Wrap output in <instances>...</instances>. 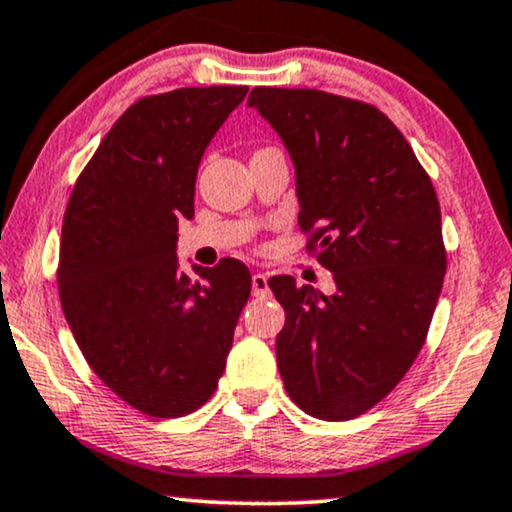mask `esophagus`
I'll list each match as a JSON object with an SVG mask.
<instances>
[{
    "instance_id": "34e87169",
    "label": "esophagus",
    "mask_w": 512,
    "mask_h": 512,
    "mask_svg": "<svg viewBox=\"0 0 512 512\" xmlns=\"http://www.w3.org/2000/svg\"><path fill=\"white\" fill-rule=\"evenodd\" d=\"M252 295H255V297H267L269 295L267 274H252Z\"/></svg>"
}]
</instances>
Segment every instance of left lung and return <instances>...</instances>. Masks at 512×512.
<instances>
[{
	"mask_svg": "<svg viewBox=\"0 0 512 512\" xmlns=\"http://www.w3.org/2000/svg\"><path fill=\"white\" fill-rule=\"evenodd\" d=\"M248 106L295 165L307 250L335 293L269 278L286 309L276 361L288 397L349 420L390 394L416 361L446 274L442 212L416 153L371 103L319 89L255 87Z\"/></svg>",
	"mask_w": 512,
	"mask_h": 512,
	"instance_id": "1",
	"label": "left lung"
}]
</instances>
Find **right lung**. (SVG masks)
<instances>
[{"instance_id":"obj_1","label":"right lung","mask_w":512,"mask_h":512,"mask_svg":"<svg viewBox=\"0 0 512 512\" xmlns=\"http://www.w3.org/2000/svg\"><path fill=\"white\" fill-rule=\"evenodd\" d=\"M248 87L144 96L103 137L63 217L58 295L92 371L153 418L200 409L222 378L250 297L238 260L179 271L203 153Z\"/></svg>"}]
</instances>
